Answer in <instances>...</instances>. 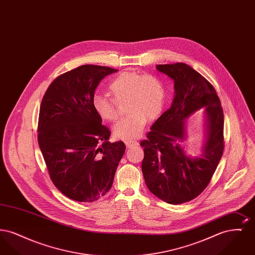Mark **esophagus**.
Returning a JSON list of instances; mask_svg holds the SVG:
<instances>
[{
	"label": "esophagus",
	"mask_w": 255,
	"mask_h": 255,
	"mask_svg": "<svg viewBox=\"0 0 255 255\" xmlns=\"http://www.w3.org/2000/svg\"><path fill=\"white\" fill-rule=\"evenodd\" d=\"M125 144L128 148H133L134 146L137 145L138 142L135 140H127V141H125Z\"/></svg>",
	"instance_id": "1"
}]
</instances>
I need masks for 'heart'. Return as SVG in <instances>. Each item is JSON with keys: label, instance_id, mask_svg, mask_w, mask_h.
<instances>
[{"label": "heart", "instance_id": "1", "mask_svg": "<svg viewBox=\"0 0 255 255\" xmlns=\"http://www.w3.org/2000/svg\"><path fill=\"white\" fill-rule=\"evenodd\" d=\"M113 98L95 95L93 108L105 122H115L119 117L118 103H126V116L113 129L116 137L131 140L138 137L145 128L147 119L154 121L162 113L166 100V89L155 75L136 72H123L109 84Z\"/></svg>", "mask_w": 255, "mask_h": 255}]
</instances>
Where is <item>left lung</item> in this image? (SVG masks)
I'll return each mask as SVG.
<instances>
[{"label":"left lung","instance_id":"obj_1","mask_svg":"<svg viewBox=\"0 0 255 255\" xmlns=\"http://www.w3.org/2000/svg\"><path fill=\"white\" fill-rule=\"evenodd\" d=\"M174 81L175 96L169 109L151 127L141 169L148 189L170 205L191 201L210 182L224 151V113L217 93L204 76L184 63L157 65ZM205 109V142L200 156L187 155L185 121Z\"/></svg>","mask_w":255,"mask_h":255}]
</instances>
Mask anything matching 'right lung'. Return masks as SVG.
I'll return each mask as SVG.
<instances>
[{
  "instance_id": "obj_1",
  "label": "right lung",
  "mask_w": 255,
  "mask_h": 255,
  "mask_svg": "<svg viewBox=\"0 0 255 255\" xmlns=\"http://www.w3.org/2000/svg\"><path fill=\"white\" fill-rule=\"evenodd\" d=\"M118 70L83 65L56 77L41 102L38 143L57 189L77 202L91 203L112 187L125 152L111 143L109 128L93 108L99 82Z\"/></svg>"
}]
</instances>
